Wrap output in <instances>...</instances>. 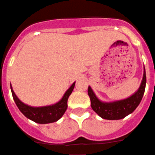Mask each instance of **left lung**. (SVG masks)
Listing matches in <instances>:
<instances>
[{
	"instance_id": "1",
	"label": "left lung",
	"mask_w": 155,
	"mask_h": 155,
	"mask_svg": "<svg viewBox=\"0 0 155 155\" xmlns=\"http://www.w3.org/2000/svg\"><path fill=\"white\" fill-rule=\"evenodd\" d=\"M146 72L144 69L142 82L138 91L125 100L112 103H104L98 100L90 86H88V94L91 100V107L98 115L107 120L122 119L129 114L133 113L140 103L146 87Z\"/></svg>"
}]
</instances>
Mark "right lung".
<instances>
[{"label":"right lung","mask_w":155,"mask_h":155,"mask_svg":"<svg viewBox=\"0 0 155 155\" xmlns=\"http://www.w3.org/2000/svg\"><path fill=\"white\" fill-rule=\"evenodd\" d=\"M74 85L75 82L73 83L72 85L64 94L62 100L58 102L57 104L51 106L42 107H32L28 105H26L18 100V97L15 96L12 86L11 90L15 104L19 110L27 118L39 124H48V123L55 122L58 121L64 114L65 111L67 109V100L74 88Z\"/></svg>","instance_id":"right-lung-1"}]
</instances>
